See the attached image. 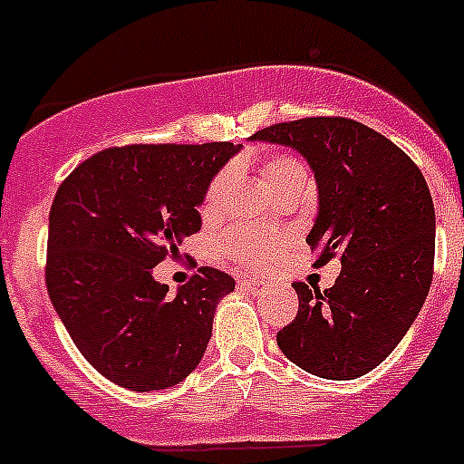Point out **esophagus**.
I'll return each mask as SVG.
<instances>
[{"mask_svg": "<svg viewBox=\"0 0 464 464\" xmlns=\"http://www.w3.org/2000/svg\"><path fill=\"white\" fill-rule=\"evenodd\" d=\"M239 285H241V288H244V290H251V293H256V290H260L262 283H260V281H251V278H241Z\"/></svg>", "mask_w": 464, "mask_h": 464, "instance_id": "34e87169", "label": "esophagus"}]
</instances>
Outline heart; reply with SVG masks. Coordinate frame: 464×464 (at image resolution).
I'll return each mask as SVG.
<instances>
[{"instance_id": "b5f03b06", "label": "heart", "mask_w": 464, "mask_h": 464, "mask_svg": "<svg viewBox=\"0 0 464 464\" xmlns=\"http://www.w3.org/2000/svg\"><path fill=\"white\" fill-rule=\"evenodd\" d=\"M262 176L265 181L269 183L272 190L285 186L290 181H297V179H306V167L299 162L293 155H274V158H267L262 162ZM229 174L223 171L211 181L207 195H204L202 211L207 216H213L218 211L220 204H223L225 190H227ZM223 248L229 257L244 262L248 267H265L274 256H276V244L272 239H267L265 235H260L257 229L251 227H241L235 229L232 235L225 237Z\"/></svg>"}]
</instances>
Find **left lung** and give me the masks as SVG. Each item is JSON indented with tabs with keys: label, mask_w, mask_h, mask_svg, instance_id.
I'll return each mask as SVG.
<instances>
[{
	"label": "left lung",
	"mask_w": 464,
	"mask_h": 464,
	"mask_svg": "<svg viewBox=\"0 0 464 464\" xmlns=\"http://www.w3.org/2000/svg\"><path fill=\"white\" fill-rule=\"evenodd\" d=\"M251 141L297 150L318 190L306 244L337 257L334 285L295 283L299 311L276 334L283 355L321 379L379 367L416 321L432 283L434 204L423 174L391 139L348 118H302Z\"/></svg>",
	"instance_id": "obj_1"
}]
</instances>
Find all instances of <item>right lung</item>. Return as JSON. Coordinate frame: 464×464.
Wrapping results in <instances>:
<instances>
[{"mask_svg": "<svg viewBox=\"0 0 464 464\" xmlns=\"http://www.w3.org/2000/svg\"><path fill=\"white\" fill-rule=\"evenodd\" d=\"M239 150L229 141L106 149L57 188L48 295L81 355L127 391L171 388L204 358L216 306L235 278L202 267L169 293L153 267L199 232L197 208Z\"/></svg>", "mask_w": 464, "mask_h": 464, "instance_id": "add662e5", "label": "right lung"}]
</instances>
